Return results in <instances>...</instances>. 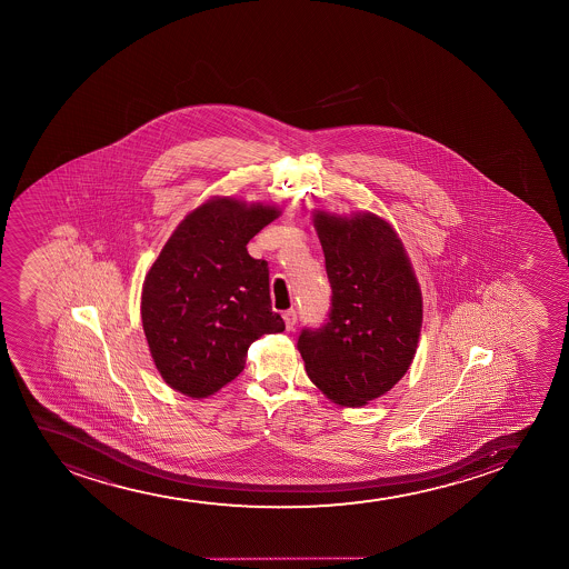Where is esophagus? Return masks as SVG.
<instances>
[{"mask_svg": "<svg viewBox=\"0 0 569 569\" xmlns=\"http://www.w3.org/2000/svg\"><path fill=\"white\" fill-rule=\"evenodd\" d=\"M282 319H284V325H287V330H295L296 320H298V315H296L295 309H288L282 313Z\"/></svg>", "mask_w": 569, "mask_h": 569, "instance_id": "1", "label": "esophagus"}]
</instances>
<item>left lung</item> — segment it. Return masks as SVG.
Wrapping results in <instances>:
<instances>
[{"label":"left lung","mask_w":569,"mask_h":569,"mask_svg":"<svg viewBox=\"0 0 569 569\" xmlns=\"http://www.w3.org/2000/svg\"><path fill=\"white\" fill-rule=\"evenodd\" d=\"M332 308L319 328H303L306 372L336 405L359 408L391 391L412 365L423 301L412 263L391 223L372 212L317 210Z\"/></svg>","instance_id":"8db88e82"}]
</instances>
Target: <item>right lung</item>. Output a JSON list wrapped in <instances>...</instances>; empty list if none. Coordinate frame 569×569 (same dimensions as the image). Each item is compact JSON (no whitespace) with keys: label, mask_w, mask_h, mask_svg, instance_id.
<instances>
[{"label":"right lung","mask_w":569,"mask_h":569,"mask_svg":"<svg viewBox=\"0 0 569 569\" xmlns=\"http://www.w3.org/2000/svg\"><path fill=\"white\" fill-rule=\"evenodd\" d=\"M277 216L269 204L210 199L183 218L146 274L142 327L174 391L214 395L242 372L252 341L284 330L271 309L268 261L247 250Z\"/></svg>","instance_id":"obj_1"}]
</instances>
